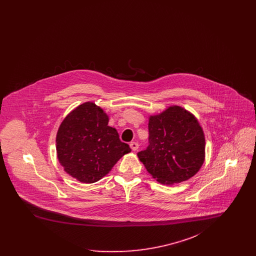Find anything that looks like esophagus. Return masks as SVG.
<instances>
[{"label":"esophagus","instance_id":"obj_1","mask_svg":"<svg viewBox=\"0 0 256 256\" xmlns=\"http://www.w3.org/2000/svg\"><path fill=\"white\" fill-rule=\"evenodd\" d=\"M130 146L132 148V150L135 152V150H138V148H139V144H138V143H136V142H130Z\"/></svg>","mask_w":256,"mask_h":256}]
</instances>
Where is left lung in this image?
Segmentation results:
<instances>
[{
  "mask_svg": "<svg viewBox=\"0 0 256 256\" xmlns=\"http://www.w3.org/2000/svg\"><path fill=\"white\" fill-rule=\"evenodd\" d=\"M204 148V132L195 117L174 106L150 118L148 145L137 156L154 178L172 184L198 172Z\"/></svg>",
  "mask_w": 256,
  "mask_h": 256,
  "instance_id": "8db88e82",
  "label": "left lung"
}]
</instances>
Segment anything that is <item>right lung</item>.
Returning <instances> with one entry per match:
<instances>
[{"label":"right lung","mask_w":256,"mask_h":256,"mask_svg":"<svg viewBox=\"0 0 256 256\" xmlns=\"http://www.w3.org/2000/svg\"><path fill=\"white\" fill-rule=\"evenodd\" d=\"M130 150L117 130L108 126V115L93 102L74 110L56 134L58 158L64 170L82 182L100 180Z\"/></svg>","instance_id":"add662e5"}]
</instances>
